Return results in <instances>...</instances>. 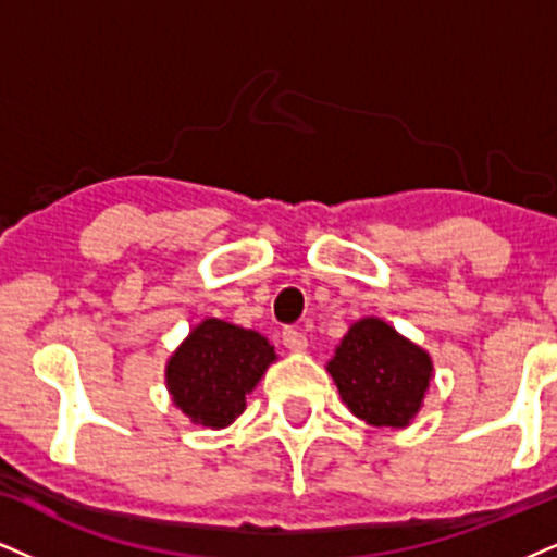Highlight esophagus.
Masks as SVG:
<instances>
[{
    "label": "esophagus",
    "instance_id": "esophagus-1",
    "mask_svg": "<svg viewBox=\"0 0 557 557\" xmlns=\"http://www.w3.org/2000/svg\"><path fill=\"white\" fill-rule=\"evenodd\" d=\"M281 343H284L289 351H305L307 348V335L297 331V327H284L281 331Z\"/></svg>",
    "mask_w": 557,
    "mask_h": 557
}]
</instances>
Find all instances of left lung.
<instances>
[{"instance_id":"1","label":"left lung","mask_w":557,"mask_h":557,"mask_svg":"<svg viewBox=\"0 0 557 557\" xmlns=\"http://www.w3.org/2000/svg\"><path fill=\"white\" fill-rule=\"evenodd\" d=\"M327 372L356 418L403 429L421 410L434 363L384 320L363 318L343 335Z\"/></svg>"}]
</instances>
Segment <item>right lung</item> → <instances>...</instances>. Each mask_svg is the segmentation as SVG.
<instances>
[{
	"label": "right lung",
	"instance_id": "add662e5",
	"mask_svg": "<svg viewBox=\"0 0 557 557\" xmlns=\"http://www.w3.org/2000/svg\"><path fill=\"white\" fill-rule=\"evenodd\" d=\"M276 361L263 335L209 318L188 333L164 369L173 403L190 421L224 429L245 410V395Z\"/></svg>",
	"mask_w": 557,
	"mask_h": 557
}]
</instances>
